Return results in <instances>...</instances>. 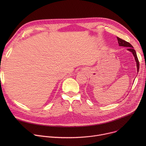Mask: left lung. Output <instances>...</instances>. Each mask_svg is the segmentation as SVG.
Listing matches in <instances>:
<instances>
[{"label":"left lung","mask_w":146,"mask_h":146,"mask_svg":"<svg viewBox=\"0 0 146 146\" xmlns=\"http://www.w3.org/2000/svg\"><path fill=\"white\" fill-rule=\"evenodd\" d=\"M117 40H118V43L119 44V46H122V47H128L127 50L131 52H132L134 57H135V60L136 62V65H137V72H139V60H138V58H137V54H136V51L134 50L133 46L128 42H127V41H125L124 40H122L119 37H117Z\"/></svg>","instance_id":"left-lung-1"}]
</instances>
